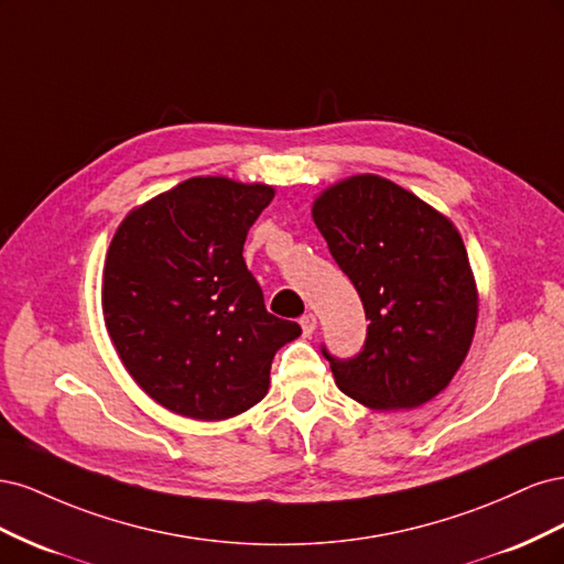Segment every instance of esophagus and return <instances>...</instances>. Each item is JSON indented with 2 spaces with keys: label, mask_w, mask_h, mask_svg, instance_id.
Instances as JSON below:
<instances>
[{
  "label": "esophagus",
  "mask_w": 564,
  "mask_h": 564,
  "mask_svg": "<svg viewBox=\"0 0 564 564\" xmlns=\"http://www.w3.org/2000/svg\"><path fill=\"white\" fill-rule=\"evenodd\" d=\"M299 322H301V329H303L305 336H311L315 332V327H317V317L313 313H305Z\"/></svg>",
  "instance_id": "esophagus-1"
}]
</instances>
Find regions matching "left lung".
<instances>
[{
  "label": "left lung",
  "mask_w": 564,
  "mask_h": 564,
  "mask_svg": "<svg viewBox=\"0 0 564 564\" xmlns=\"http://www.w3.org/2000/svg\"><path fill=\"white\" fill-rule=\"evenodd\" d=\"M313 220L369 319L362 350L322 346L336 386L369 409H412L445 388L470 348L477 292L452 220L381 176H352L313 204Z\"/></svg>",
  "instance_id": "left-lung-1"
}]
</instances>
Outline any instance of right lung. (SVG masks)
<instances>
[{
	"label": "right lung",
	"instance_id": "add662e5",
	"mask_svg": "<svg viewBox=\"0 0 564 564\" xmlns=\"http://www.w3.org/2000/svg\"><path fill=\"white\" fill-rule=\"evenodd\" d=\"M275 191L187 178L131 212L104 270V315L127 371L181 416L220 421L268 392L275 352L301 334L265 311L242 249Z\"/></svg>",
	"mask_w": 564,
	"mask_h": 564
}]
</instances>
